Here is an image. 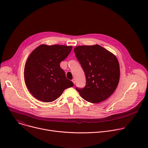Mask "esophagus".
<instances>
[{
    "instance_id": "1",
    "label": "esophagus",
    "mask_w": 148,
    "mask_h": 148,
    "mask_svg": "<svg viewBox=\"0 0 148 148\" xmlns=\"http://www.w3.org/2000/svg\"><path fill=\"white\" fill-rule=\"evenodd\" d=\"M72 81H73V82L74 84H75V79L74 78L72 79Z\"/></svg>"
}]
</instances>
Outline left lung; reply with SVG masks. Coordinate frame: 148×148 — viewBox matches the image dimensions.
<instances>
[{"instance_id":"8db88e82","label":"left lung","mask_w":148,"mask_h":148,"mask_svg":"<svg viewBox=\"0 0 148 148\" xmlns=\"http://www.w3.org/2000/svg\"><path fill=\"white\" fill-rule=\"evenodd\" d=\"M74 50L86 78L85 87H76V90L89 102L97 103L106 100L119 83L120 69L117 58L98 45L79 46Z\"/></svg>"}]
</instances>
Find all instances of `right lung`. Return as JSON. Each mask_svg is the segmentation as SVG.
<instances>
[{"label":"right lung","instance_id":"obj_1","mask_svg":"<svg viewBox=\"0 0 148 148\" xmlns=\"http://www.w3.org/2000/svg\"><path fill=\"white\" fill-rule=\"evenodd\" d=\"M72 48L71 46L41 45L29 55L25 67V81L29 91L36 99L53 102L65 89L74 86L60 66Z\"/></svg>","mask_w":148,"mask_h":148}]
</instances>
